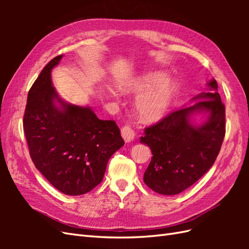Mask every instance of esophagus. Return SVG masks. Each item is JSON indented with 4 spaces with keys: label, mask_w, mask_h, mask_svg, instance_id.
Returning <instances> with one entry per match:
<instances>
[{
    "label": "esophagus",
    "mask_w": 249,
    "mask_h": 249,
    "mask_svg": "<svg viewBox=\"0 0 249 249\" xmlns=\"http://www.w3.org/2000/svg\"><path fill=\"white\" fill-rule=\"evenodd\" d=\"M122 136L124 137L125 142H130L134 139L135 132L132 130V127L130 125H124L122 127Z\"/></svg>",
    "instance_id": "esophagus-1"
}]
</instances>
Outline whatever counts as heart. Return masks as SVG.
Returning <instances> with one entry per match:
<instances>
[{
  "mask_svg": "<svg viewBox=\"0 0 249 249\" xmlns=\"http://www.w3.org/2000/svg\"><path fill=\"white\" fill-rule=\"evenodd\" d=\"M125 92L143 91L136 100L135 107L143 122L153 123L166 114L175 93L176 86L172 82L165 80V74L152 71L124 85Z\"/></svg>",
  "mask_w": 249,
  "mask_h": 249,
  "instance_id": "1",
  "label": "heart"
}]
</instances>
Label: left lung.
<instances>
[{"instance_id": "obj_1", "label": "left lung", "mask_w": 249, "mask_h": 249, "mask_svg": "<svg viewBox=\"0 0 249 249\" xmlns=\"http://www.w3.org/2000/svg\"><path fill=\"white\" fill-rule=\"evenodd\" d=\"M209 87L210 91L195 97L197 102L192 106L169 113L147 126L141 137L153 154L143 179L155 192L178 194L213 166L225 136V106L216 80ZM196 110H208L210 116L205 125L194 128L187 120Z\"/></svg>"}]
</instances>
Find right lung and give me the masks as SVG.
<instances>
[{
	"instance_id": "1",
	"label": "right lung",
	"mask_w": 249,
	"mask_h": 249,
	"mask_svg": "<svg viewBox=\"0 0 249 249\" xmlns=\"http://www.w3.org/2000/svg\"><path fill=\"white\" fill-rule=\"evenodd\" d=\"M62 55L43 67L28 93L22 119L30 157L42 176L67 195H81L99 185L110 157L124 144L114 120H101L89 108L58 99L51 71Z\"/></svg>"
}]
</instances>
